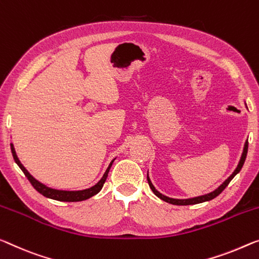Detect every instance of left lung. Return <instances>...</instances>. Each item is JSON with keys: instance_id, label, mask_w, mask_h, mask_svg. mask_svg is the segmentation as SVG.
Wrapping results in <instances>:
<instances>
[{"instance_id": "8db88e82", "label": "left lung", "mask_w": 259, "mask_h": 259, "mask_svg": "<svg viewBox=\"0 0 259 259\" xmlns=\"http://www.w3.org/2000/svg\"><path fill=\"white\" fill-rule=\"evenodd\" d=\"M246 153H248V140L245 141L244 143V147H243V153H242L241 155V158H240V162H238V164L236 166V169L234 170V172L230 175V176L227 178V180L222 183V184L219 186L218 189H215L214 191H212V192H209L207 194H202V196H199V197H193V198H189V199H175V198H169L164 196V194H162L158 192V191L155 189V186L153 185L152 181H150V178L148 176V174H147V181H148V184L150 186V189H152V191L154 192V194L156 197H158L160 199H162L163 201L165 202H169V204H172V205H196V204H200V202H205V201H209L212 200V199H214L215 197H218L219 194H220L222 191H224L227 186H228V184L230 183V181L233 180L234 177L236 176V175L240 172L242 166H243L244 164V161H245V157H246Z\"/></svg>"}]
</instances>
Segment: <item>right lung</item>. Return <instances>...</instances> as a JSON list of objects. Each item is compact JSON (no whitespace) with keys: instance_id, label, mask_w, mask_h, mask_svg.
Returning a JSON list of instances; mask_svg holds the SVG:
<instances>
[{"instance_id":"right-lung-1","label":"right lung","mask_w":259,"mask_h":259,"mask_svg":"<svg viewBox=\"0 0 259 259\" xmlns=\"http://www.w3.org/2000/svg\"><path fill=\"white\" fill-rule=\"evenodd\" d=\"M10 147H11V153H13L15 162L17 163V165L22 169L24 175H25V176L27 177V180L30 181V183L32 184L33 188L37 190L39 193H41L44 197L50 198V199H54V200H59V201H69V202H71V201H82V200H87V199L94 197L95 194H97L99 191L102 190L103 185H104V183H105L106 178H107V174H109L111 166H112L113 161L116 160V158H113V160L111 161V163L109 164V166H107V169L104 172V175H103V177L101 178V181H99L97 184L91 186V188L85 189V190H78V191L57 190V189L49 188V186H46L45 184H42V183L35 180L32 175H31L29 171L24 168V165L22 164L21 161H19L17 155H16L13 143H10Z\"/></svg>"}]
</instances>
